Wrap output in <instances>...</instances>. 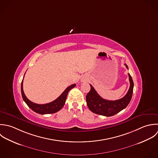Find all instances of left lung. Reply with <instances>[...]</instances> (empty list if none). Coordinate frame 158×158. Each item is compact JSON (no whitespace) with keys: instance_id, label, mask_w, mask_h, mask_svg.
<instances>
[{"instance_id":"1","label":"left lung","mask_w":158,"mask_h":158,"mask_svg":"<svg viewBox=\"0 0 158 158\" xmlns=\"http://www.w3.org/2000/svg\"><path fill=\"white\" fill-rule=\"evenodd\" d=\"M127 69V65L124 64ZM130 87L127 94L123 98L116 101H108L102 98L91 85V90L86 95V102L89 109L93 113L105 116H111L124 109L129 104L134 88V82L129 73Z\"/></svg>"}]
</instances>
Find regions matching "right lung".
Returning a JSON list of instances; mask_svg holds the SVG:
<instances>
[{
  "mask_svg": "<svg viewBox=\"0 0 158 158\" xmlns=\"http://www.w3.org/2000/svg\"><path fill=\"white\" fill-rule=\"evenodd\" d=\"M24 79V78H23ZM23 80L21 82V94L23 99L24 101L26 102V104L27 106L31 108L34 111L35 113L41 114H50V113H54L58 111H59L65 104L66 98L68 94V93L69 91L74 88L76 85L73 84L69 87H67L65 90L61 94V95L57 98L56 100H54L53 102L45 104H37L35 103H34L29 101L26 96H25L24 91H23Z\"/></svg>",
  "mask_w": 158,
  "mask_h": 158,
  "instance_id": "right-lung-1",
  "label": "right lung"
}]
</instances>
